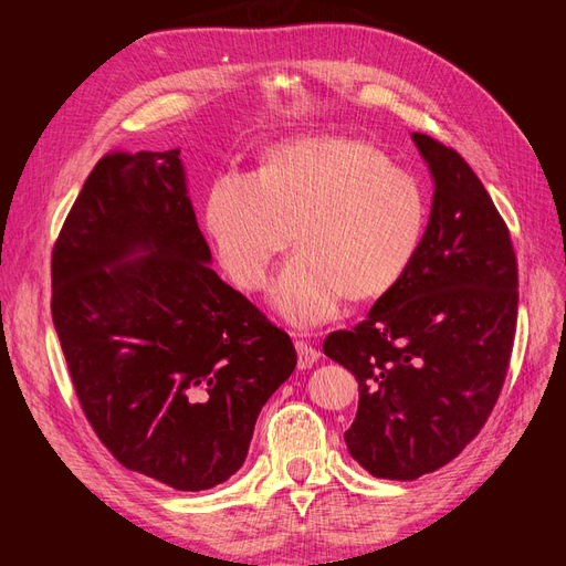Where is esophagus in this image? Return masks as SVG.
Wrapping results in <instances>:
<instances>
[{
    "mask_svg": "<svg viewBox=\"0 0 566 566\" xmlns=\"http://www.w3.org/2000/svg\"><path fill=\"white\" fill-rule=\"evenodd\" d=\"M295 349H297V366L302 368V370H306V368H312L316 361H318V349L316 347H312L310 342H304V339H297L295 342Z\"/></svg>",
    "mask_w": 566,
    "mask_h": 566,
    "instance_id": "1",
    "label": "esophagus"
}]
</instances>
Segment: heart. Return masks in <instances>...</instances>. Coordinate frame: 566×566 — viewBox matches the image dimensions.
<instances>
[{"label": "heart", "instance_id": "obj_1", "mask_svg": "<svg viewBox=\"0 0 566 566\" xmlns=\"http://www.w3.org/2000/svg\"><path fill=\"white\" fill-rule=\"evenodd\" d=\"M205 227L229 279L262 290L295 231L297 254L269 302L295 328L333 321L345 300L373 302L413 269L430 227V198L385 150L345 136L271 146L252 177L214 179Z\"/></svg>", "mask_w": 566, "mask_h": 566}]
</instances>
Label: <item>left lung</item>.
I'll return each instance as SVG.
<instances>
[{
  "label": "left lung",
  "mask_w": 566,
  "mask_h": 566,
  "mask_svg": "<svg viewBox=\"0 0 566 566\" xmlns=\"http://www.w3.org/2000/svg\"><path fill=\"white\" fill-rule=\"evenodd\" d=\"M434 181L430 227L408 276L325 356L358 382L345 432L373 476L410 482L451 462L499 401L517 325V260L484 184L453 148L410 134Z\"/></svg>",
  "instance_id": "1"
}]
</instances>
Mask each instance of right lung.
<instances>
[{"mask_svg": "<svg viewBox=\"0 0 566 566\" xmlns=\"http://www.w3.org/2000/svg\"><path fill=\"white\" fill-rule=\"evenodd\" d=\"M179 153L96 163L51 254V316L84 416L117 462L205 491L241 470L297 352L212 271Z\"/></svg>", "mask_w": 566, "mask_h": 566, "instance_id": "1", "label": "right lung"}]
</instances>
